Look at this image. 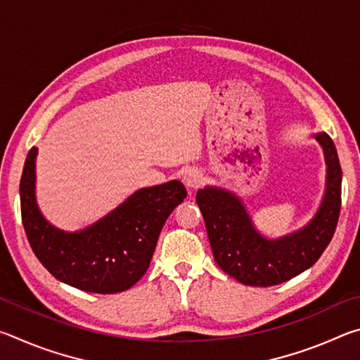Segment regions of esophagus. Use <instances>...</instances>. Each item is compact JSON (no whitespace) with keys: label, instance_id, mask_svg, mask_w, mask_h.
<instances>
[{"label":"esophagus","instance_id":"obj_1","mask_svg":"<svg viewBox=\"0 0 360 360\" xmlns=\"http://www.w3.org/2000/svg\"><path fill=\"white\" fill-rule=\"evenodd\" d=\"M202 182H203V173L200 172V169L192 168V169H188V172H186L184 184L188 188H197V187H200Z\"/></svg>","mask_w":360,"mask_h":360}]
</instances>
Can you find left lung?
I'll return each mask as SVG.
<instances>
[{"label":"left lung","instance_id":"left-lung-1","mask_svg":"<svg viewBox=\"0 0 360 360\" xmlns=\"http://www.w3.org/2000/svg\"><path fill=\"white\" fill-rule=\"evenodd\" d=\"M316 139L324 148L327 188L313 221L295 233L266 240L233 193L214 187L197 192L216 264L236 281L259 288L289 281L314 265L330 243L341 208V167L332 138L319 133Z\"/></svg>","mask_w":360,"mask_h":360}]
</instances>
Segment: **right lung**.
I'll return each mask as SVG.
<instances>
[{"mask_svg": "<svg viewBox=\"0 0 360 360\" xmlns=\"http://www.w3.org/2000/svg\"><path fill=\"white\" fill-rule=\"evenodd\" d=\"M27 155L20 178L22 222L30 246L52 276L95 294L130 289L149 268L163 224L187 197L179 181L146 187L82 231L65 233L52 227L34 198V158Z\"/></svg>", "mask_w": 360, "mask_h": 360, "instance_id": "add662e5", "label": "right lung"}]
</instances>
